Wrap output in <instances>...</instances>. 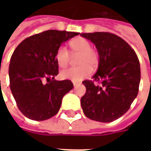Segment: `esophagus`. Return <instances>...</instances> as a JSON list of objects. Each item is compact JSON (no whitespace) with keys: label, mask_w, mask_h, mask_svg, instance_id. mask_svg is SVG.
<instances>
[{"label":"esophagus","mask_w":151,"mask_h":151,"mask_svg":"<svg viewBox=\"0 0 151 151\" xmlns=\"http://www.w3.org/2000/svg\"><path fill=\"white\" fill-rule=\"evenodd\" d=\"M73 86H78L81 84V82H73Z\"/></svg>","instance_id":"esophagus-1"}]
</instances>
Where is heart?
Instances as JSON below:
<instances>
[{"mask_svg": "<svg viewBox=\"0 0 151 151\" xmlns=\"http://www.w3.org/2000/svg\"><path fill=\"white\" fill-rule=\"evenodd\" d=\"M73 56H78L77 64L79 66L71 67L62 70L60 77L63 79L71 80L72 82H81L82 79L91 74L92 68L98 65L99 57L98 52L91 47V43L84 38L78 37L69 42ZM71 53L65 46H60L56 53V60L60 68H65L71 59Z\"/></svg>", "mask_w": 151, "mask_h": 151, "instance_id": "1", "label": "heart"}]
</instances>
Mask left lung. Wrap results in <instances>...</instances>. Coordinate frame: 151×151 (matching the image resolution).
<instances>
[{"mask_svg": "<svg viewBox=\"0 0 151 151\" xmlns=\"http://www.w3.org/2000/svg\"><path fill=\"white\" fill-rule=\"evenodd\" d=\"M98 50V71L92 80L82 83L86 88L81 99L86 117L99 122H111L122 116L136 98L141 79L139 60L132 47L108 32L82 33ZM98 81L100 85H95Z\"/></svg>", "mask_w": 151, "mask_h": 151, "instance_id": "8db88e82", "label": "left lung"}]
</instances>
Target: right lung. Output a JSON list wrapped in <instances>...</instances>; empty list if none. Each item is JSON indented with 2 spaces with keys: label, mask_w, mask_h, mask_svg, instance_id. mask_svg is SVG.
<instances>
[{
  "label": "right lung",
  "mask_w": 151,
  "mask_h": 151,
  "mask_svg": "<svg viewBox=\"0 0 151 151\" xmlns=\"http://www.w3.org/2000/svg\"><path fill=\"white\" fill-rule=\"evenodd\" d=\"M78 32L48 30L25 39L15 48L9 67V86L18 109L34 120H45L60 110L64 95L73 87L56 81L57 49ZM46 80L44 84L43 81Z\"/></svg>",
  "instance_id": "right-lung-1"
}]
</instances>
